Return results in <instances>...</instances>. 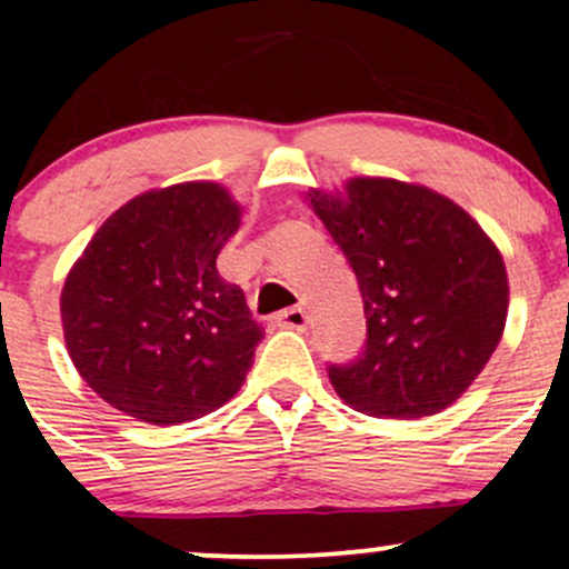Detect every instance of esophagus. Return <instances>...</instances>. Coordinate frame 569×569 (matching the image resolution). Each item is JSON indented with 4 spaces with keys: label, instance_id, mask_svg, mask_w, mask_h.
I'll return each instance as SVG.
<instances>
[{
    "label": "esophagus",
    "instance_id": "34e87169",
    "mask_svg": "<svg viewBox=\"0 0 569 569\" xmlns=\"http://www.w3.org/2000/svg\"><path fill=\"white\" fill-rule=\"evenodd\" d=\"M276 323L280 329H297V331H305L307 323H310V318H307V310L302 305L297 307H289V310L278 312L276 316Z\"/></svg>",
    "mask_w": 569,
    "mask_h": 569
}]
</instances>
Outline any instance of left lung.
Segmentation results:
<instances>
[{
    "label": "left lung",
    "instance_id": "left-lung-1",
    "mask_svg": "<svg viewBox=\"0 0 569 569\" xmlns=\"http://www.w3.org/2000/svg\"><path fill=\"white\" fill-rule=\"evenodd\" d=\"M358 280L367 342L329 363L337 396L375 417L417 420L466 393L508 316L500 251L452 200L393 179L307 194Z\"/></svg>",
    "mask_w": 569,
    "mask_h": 569
}]
</instances>
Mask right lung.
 <instances>
[{
	"label": "right lung",
	"instance_id": "add662e5",
	"mask_svg": "<svg viewBox=\"0 0 569 569\" xmlns=\"http://www.w3.org/2000/svg\"><path fill=\"white\" fill-rule=\"evenodd\" d=\"M238 227V202L211 181L139 194L103 221L61 293L69 356L103 401L179 426L238 393L264 339L217 270Z\"/></svg>",
	"mask_w": 569,
	"mask_h": 569
}]
</instances>
